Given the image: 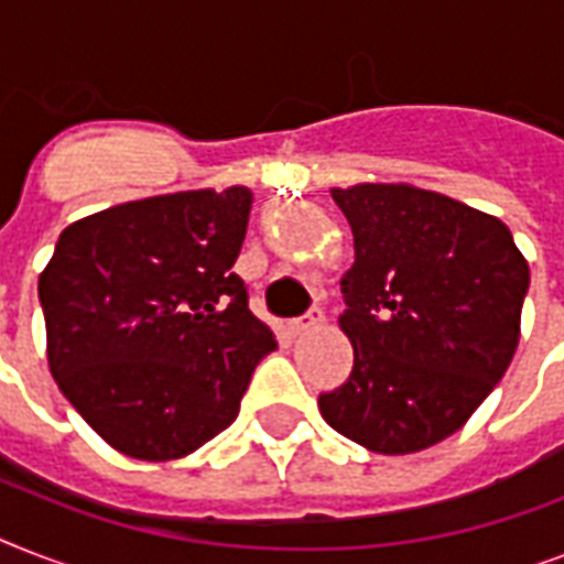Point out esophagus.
I'll list each match as a JSON object with an SVG mask.
<instances>
[{
    "instance_id": "esophagus-1",
    "label": "esophagus",
    "mask_w": 564,
    "mask_h": 564,
    "mask_svg": "<svg viewBox=\"0 0 564 564\" xmlns=\"http://www.w3.org/2000/svg\"><path fill=\"white\" fill-rule=\"evenodd\" d=\"M322 322H325V313H322V307H310L304 316L292 318L290 327H292V334H307V330L318 327Z\"/></svg>"
}]
</instances>
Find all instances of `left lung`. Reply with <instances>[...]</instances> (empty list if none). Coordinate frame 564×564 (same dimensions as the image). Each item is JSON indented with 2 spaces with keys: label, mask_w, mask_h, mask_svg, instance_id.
I'll use <instances>...</instances> for the list:
<instances>
[{
  "label": "left lung",
  "mask_w": 564,
  "mask_h": 564,
  "mask_svg": "<svg viewBox=\"0 0 564 564\" xmlns=\"http://www.w3.org/2000/svg\"><path fill=\"white\" fill-rule=\"evenodd\" d=\"M330 195L354 230L339 281L354 369L318 410L375 454H415L463 427L507 375L530 265L503 221L447 195L406 184Z\"/></svg>",
  "instance_id": "left-lung-1"
}]
</instances>
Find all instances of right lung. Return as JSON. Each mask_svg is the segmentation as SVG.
Here are the masks:
<instances>
[{
  "label": "right lung",
  "instance_id": "1",
  "mask_svg": "<svg viewBox=\"0 0 564 564\" xmlns=\"http://www.w3.org/2000/svg\"><path fill=\"white\" fill-rule=\"evenodd\" d=\"M254 195L189 189L73 221L40 274L48 369L119 454L166 463L237 419L274 334L234 272Z\"/></svg>",
  "mask_w": 564,
  "mask_h": 564
}]
</instances>
